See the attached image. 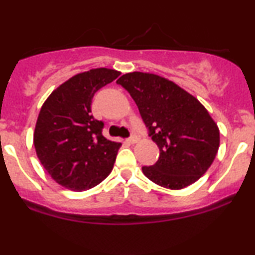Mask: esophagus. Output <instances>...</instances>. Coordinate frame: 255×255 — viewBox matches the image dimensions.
<instances>
[{"label":"esophagus","mask_w":255,"mask_h":255,"mask_svg":"<svg viewBox=\"0 0 255 255\" xmlns=\"http://www.w3.org/2000/svg\"><path fill=\"white\" fill-rule=\"evenodd\" d=\"M137 140H139V137H137L136 135H133V136H130L129 139L127 140V141L129 142V144H135V142L137 141Z\"/></svg>","instance_id":"esophagus-1"}]
</instances>
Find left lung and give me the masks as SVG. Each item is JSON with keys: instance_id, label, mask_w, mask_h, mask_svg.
I'll list each match as a JSON object with an SVG mask.
<instances>
[{"instance_id": "1", "label": "left lung", "mask_w": 255, "mask_h": 255, "mask_svg": "<svg viewBox=\"0 0 255 255\" xmlns=\"http://www.w3.org/2000/svg\"><path fill=\"white\" fill-rule=\"evenodd\" d=\"M137 105L148 135L159 147L156 164L142 166L152 182L182 189L198 181L215 160L218 126L194 96L168 79L133 72L116 81Z\"/></svg>"}]
</instances>
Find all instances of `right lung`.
I'll return each mask as SVG.
<instances>
[{
    "label": "right lung",
    "mask_w": 255,
    "mask_h": 255,
    "mask_svg": "<svg viewBox=\"0 0 255 255\" xmlns=\"http://www.w3.org/2000/svg\"><path fill=\"white\" fill-rule=\"evenodd\" d=\"M120 74L109 68L79 73L52 91L40 109L33 134L37 157L67 189L87 191L113 170L121 144L103 136L104 124L91 115V103Z\"/></svg>",
    "instance_id": "obj_1"
}]
</instances>
